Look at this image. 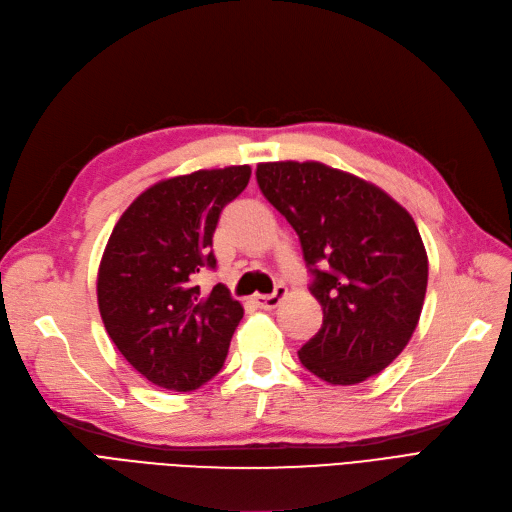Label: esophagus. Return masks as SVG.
Segmentation results:
<instances>
[{
    "label": "esophagus",
    "instance_id": "1",
    "mask_svg": "<svg viewBox=\"0 0 512 512\" xmlns=\"http://www.w3.org/2000/svg\"><path fill=\"white\" fill-rule=\"evenodd\" d=\"M285 294H288V290L283 288V285H277L275 292L271 296H256L254 302L258 309H264V311H271L275 309V306H279V302L285 298Z\"/></svg>",
    "mask_w": 512,
    "mask_h": 512
}]
</instances>
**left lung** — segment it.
Instances as JSON below:
<instances>
[{
    "label": "left lung",
    "instance_id": "8db88e82",
    "mask_svg": "<svg viewBox=\"0 0 512 512\" xmlns=\"http://www.w3.org/2000/svg\"><path fill=\"white\" fill-rule=\"evenodd\" d=\"M262 195L296 231L323 309L300 363L330 384H357L410 342L428 258L414 218L372 182L319 161L258 163Z\"/></svg>",
    "mask_w": 512,
    "mask_h": 512
}]
</instances>
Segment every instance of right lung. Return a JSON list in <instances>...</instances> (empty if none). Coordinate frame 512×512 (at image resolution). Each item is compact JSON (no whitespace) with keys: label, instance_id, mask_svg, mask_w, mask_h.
<instances>
[{"label":"right lung","instance_id":"add662e5","mask_svg":"<svg viewBox=\"0 0 512 512\" xmlns=\"http://www.w3.org/2000/svg\"><path fill=\"white\" fill-rule=\"evenodd\" d=\"M250 166L159 180L121 214L98 267V309L126 361L155 386L189 393L224 365L243 306L222 283L195 285L214 269L222 208L250 182Z\"/></svg>","mask_w":512,"mask_h":512}]
</instances>
